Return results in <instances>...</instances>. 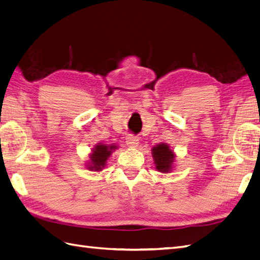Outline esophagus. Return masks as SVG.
<instances>
[{
    "instance_id": "1",
    "label": "esophagus",
    "mask_w": 260,
    "mask_h": 260,
    "mask_svg": "<svg viewBox=\"0 0 260 260\" xmlns=\"http://www.w3.org/2000/svg\"><path fill=\"white\" fill-rule=\"evenodd\" d=\"M125 142L129 148H137L139 144V138L134 136H128L125 139Z\"/></svg>"
}]
</instances>
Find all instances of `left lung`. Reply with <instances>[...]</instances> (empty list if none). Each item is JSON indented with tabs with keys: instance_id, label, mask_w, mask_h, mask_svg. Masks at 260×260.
Wrapping results in <instances>:
<instances>
[{
	"instance_id": "1",
	"label": "left lung",
	"mask_w": 260,
	"mask_h": 260,
	"mask_svg": "<svg viewBox=\"0 0 260 260\" xmlns=\"http://www.w3.org/2000/svg\"><path fill=\"white\" fill-rule=\"evenodd\" d=\"M152 156L155 164V169L162 173H169L173 170L175 153L170 149L169 144L159 143L152 148Z\"/></svg>"
}]
</instances>
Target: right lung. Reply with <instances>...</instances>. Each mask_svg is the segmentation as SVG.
<instances>
[{"mask_svg":"<svg viewBox=\"0 0 260 260\" xmlns=\"http://www.w3.org/2000/svg\"><path fill=\"white\" fill-rule=\"evenodd\" d=\"M118 147L116 144H103L98 143L91 150L89 154V161H87V169L90 171H101L105 167L107 160L109 159L111 153Z\"/></svg>","mask_w":260,"mask_h":260,"instance_id":"add662e5","label":"right lung"}]
</instances>
